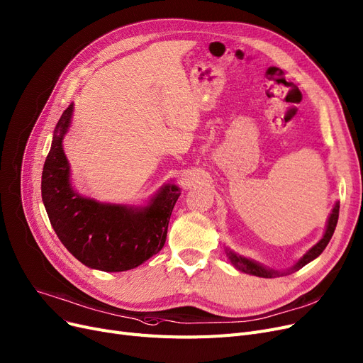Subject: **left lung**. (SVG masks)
I'll return each instance as SVG.
<instances>
[{"instance_id": "8db88e82", "label": "left lung", "mask_w": 363, "mask_h": 363, "mask_svg": "<svg viewBox=\"0 0 363 363\" xmlns=\"http://www.w3.org/2000/svg\"><path fill=\"white\" fill-rule=\"evenodd\" d=\"M338 214H340V202H335V206H333L329 217H328V222H326V229H325V234L323 237L318 240L317 244H314L313 247L303 255L302 257L298 259V262L291 267L289 269L280 271V269H274L269 267H265L262 264L256 262V260L250 259V257H245L241 255H237L232 250H229L228 247L225 249L228 259L230 260V264L234 265L238 271L245 272V274H250V275H256V277H262V279H274V277H280V275H287V274H292L298 269H301L302 267H306L307 264H310L311 260H314L315 257L320 256V253L326 249L328 242L330 241L332 235H333V230L337 228V222H338Z\"/></svg>"}]
</instances>
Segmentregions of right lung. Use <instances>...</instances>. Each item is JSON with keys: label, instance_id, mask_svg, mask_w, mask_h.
Instances as JSON below:
<instances>
[{"label": "right lung", "instance_id": "add662e5", "mask_svg": "<svg viewBox=\"0 0 363 363\" xmlns=\"http://www.w3.org/2000/svg\"><path fill=\"white\" fill-rule=\"evenodd\" d=\"M74 104L57 121L52 147L43 167L41 198L52 228L67 250L92 269L121 272L137 268L161 252L180 187L164 184L147 206L99 202L80 195L71 184L62 141Z\"/></svg>", "mask_w": 363, "mask_h": 363}]
</instances>
